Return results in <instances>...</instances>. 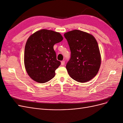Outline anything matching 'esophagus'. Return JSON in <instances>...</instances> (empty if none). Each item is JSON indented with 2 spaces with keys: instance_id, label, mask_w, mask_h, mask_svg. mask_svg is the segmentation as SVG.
Here are the masks:
<instances>
[{
  "instance_id": "obj_1",
  "label": "esophagus",
  "mask_w": 123,
  "mask_h": 123,
  "mask_svg": "<svg viewBox=\"0 0 123 123\" xmlns=\"http://www.w3.org/2000/svg\"><path fill=\"white\" fill-rule=\"evenodd\" d=\"M65 61H62L61 62V65H62V66H64L65 65Z\"/></svg>"
}]
</instances>
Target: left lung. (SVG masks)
Masks as SVG:
<instances>
[{"instance_id": "1", "label": "left lung", "mask_w": 123, "mask_h": 123, "mask_svg": "<svg viewBox=\"0 0 123 123\" xmlns=\"http://www.w3.org/2000/svg\"><path fill=\"white\" fill-rule=\"evenodd\" d=\"M71 58L66 65L70 76L80 83L90 80L97 74L101 64V56L97 41L88 33L74 30L66 32Z\"/></svg>"}]
</instances>
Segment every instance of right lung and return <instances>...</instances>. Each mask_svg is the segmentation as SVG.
Wrapping results in <instances>:
<instances>
[{
    "mask_svg": "<svg viewBox=\"0 0 123 123\" xmlns=\"http://www.w3.org/2000/svg\"><path fill=\"white\" fill-rule=\"evenodd\" d=\"M63 37L59 32L47 29L30 36L25 43L24 64L29 76L34 81L44 83L55 76V70L61 65L53 49Z\"/></svg>",
    "mask_w": 123,
    "mask_h": 123,
    "instance_id": "add662e5",
    "label": "right lung"
}]
</instances>
